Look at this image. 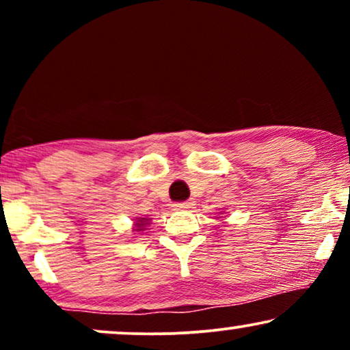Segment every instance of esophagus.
<instances>
[{"instance_id": "esophagus-1", "label": "esophagus", "mask_w": 350, "mask_h": 350, "mask_svg": "<svg viewBox=\"0 0 350 350\" xmlns=\"http://www.w3.org/2000/svg\"><path fill=\"white\" fill-rule=\"evenodd\" d=\"M174 207L176 210H188V208L194 207V202H193V200H183V202H176Z\"/></svg>"}]
</instances>
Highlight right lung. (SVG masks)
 Returning a JSON list of instances; mask_svg holds the SVG:
<instances>
[{
	"label": "right lung",
	"instance_id": "obj_1",
	"mask_svg": "<svg viewBox=\"0 0 350 350\" xmlns=\"http://www.w3.org/2000/svg\"><path fill=\"white\" fill-rule=\"evenodd\" d=\"M137 224H138V229H137V231H142V228L145 226V224H148V223H146V219H145V218H142V219H138V223H137Z\"/></svg>",
	"mask_w": 350,
	"mask_h": 350
}]
</instances>
